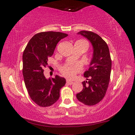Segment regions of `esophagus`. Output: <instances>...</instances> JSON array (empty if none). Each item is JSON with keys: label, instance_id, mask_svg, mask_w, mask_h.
I'll return each mask as SVG.
<instances>
[{"label": "esophagus", "instance_id": "esophagus-1", "mask_svg": "<svg viewBox=\"0 0 135 135\" xmlns=\"http://www.w3.org/2000/svg\"><path fill=\"white\" fill-rule=\"evenodd\" d=\"M66 83H67L68 85H72V84L73 83V82L71 81H70V80H67V81H66Z\"/></svg>", "mask_w": 135, "mask_h": 135}]
</instances>
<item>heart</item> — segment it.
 <instances>
[{"instance_id": "1", "label": "heart", "mask_w": 135, "mask_h": 135, "mask_svg": "<svg viewBox=\"0 0 135 135\" xmlns=\"http://www.w3.org/2000/svg\"><path fill=\"white\" fill-rule=\"evenodd\" d=\"M82 42H83V41H82ZM85 43L88 45V44L86 42ZM81 69L82 65L81 63L77 62L75 64L70 63V64H67L62 66L61 68V72L64 76L69 78H73L75 76L77 73L80 72Z\"/></svg>"}]
</instances>
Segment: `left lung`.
<instances>
[{
    "instance_id": "1",
    "label": "left lung",
    "mask_w": 135,
    "mask_h": 135,
    "mask_svg": "<svg viewBox=\"0 0 135 135\" xmlns=\"http://www.w3.org/2000/svg\"><path fill=\"white\" fill-rule=\"evenodd\" d=\"M80 34L90 41L93 47V57L88 71L84 73L87 81L82 82L83 88L76 94L79 101L86 105H93L103 99L108 88L112 61L108 45L96 33L81 31Z\"/></svg>"
}]
</instances>
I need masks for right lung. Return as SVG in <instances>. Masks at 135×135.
I'll return each instance as SVG.
<instances>
[{
	"instance_id": "obj_1",
	"label": "right lung",
	"mask_w": 135,
	"mask_h": 135,
	"mask_svg": "<svg viewBox=\"0 0 135 135\" xmlns=\"http://www.w3.org/2000/svg\"><path fill=\"white\" fill-rule=\"evenodd\" d=\"M68 35L55 31L37 33L30 39L24 50L23 74L25 86L31 100L40 107H49L56 102L60 90L66 84L65 78L58 75L54 78H46L44 69L58 42Z\"/></svg>"
}]
</instances>
